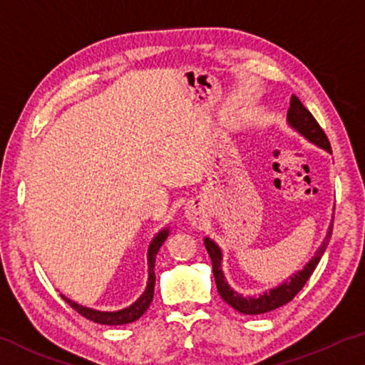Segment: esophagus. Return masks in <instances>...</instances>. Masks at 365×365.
Segmentation results:
<instances>
[{
	"instance_id": "obj_1",
	"label": "esophagus",
	"mask_w": 365,
	"mask_h": 365,
	"mask_svg": "<svg viewBox=\"0 0 365 365\" xmlns=\"http://www.w3.org/2000/svg\"><path fill=\"white\" fill-rule=\"evenodd\" d=\"M187 217L192 223H200V222H202V218H203L202 213H200L198 210H193V208L187 210Z\"/></svg>"
}]
</instances>
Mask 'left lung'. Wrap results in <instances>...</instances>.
<instances>
[{
  "label": "left lung",
  "instance_id": "left-lung-1",
  "mask_svg": "<svg viewBox=\"0 0 365 365\" xmlns=\"http://www.w3.org/2000/svg\"><path fill=\"white\" fill-rule=\"evenodd\" d=\"M287 124H289L291 129H294L299 135L304 137L307 142L314 143V145L322 148V150L332 153L331 143L327 140L324 130L321 129V125L317 124V120L312 117L311 112L301 104V101L297 99L296 96L291 97L289 109H287ZM332 222H334V215H332L329 227H327V233L324 236V240H322L321 246L317 248L316 255L309 259V263H306V266L302 269L292 273L289 278L283 281L279 286L266 289L261 292L259 296H243L241 292L235 291L233 287L228 284L222 268L223 251L212 238H208L207 236L203 241H205V248H207L213 263V276H215V283H217L218 294L222 296V299L225 302H228L233 309L241 312V314H264V312L278 309V307L287 304V302H289L292 297L302 289V286L306 284V281L311 278L312 271L316 269L317 263H319L322 255H324L327 243H329L331 235H332Z\"/></svg>",
  "mask_w": 365,
  "mask_h": 365
}]
</instances>
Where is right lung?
<instances>
[{
	"label": "right lung",
	"instance_id": "add662e5",
	"mask_svg": "<svg viewBox=\"0 0 365 365\" xmlns=\"http://www.w3.org/2000/svg\"><path fill=\"white\" fill-rule=\"evenodd\" d=\"M168 236V228H163L158 232L153 240L148 245V251H147V264H148V279H147V286L145 291L142 292L140 297L135 302H132L130 306L124 307V309L119 311H99V309H92V307H86L82 304H78V302L69 299L64 294L63 299L68 302V304L79 312L81 316H84L86 319L94 321L97 324H107V326H120V324H129V322L137 321L138 317L143 316V312L148 309L150 302L153 299V287H155V256L160 250V246L163 245V241L167 240Z\"/></svg>",
	"mask_w": 365,
	"mask_h": 365
}]
</instances>
